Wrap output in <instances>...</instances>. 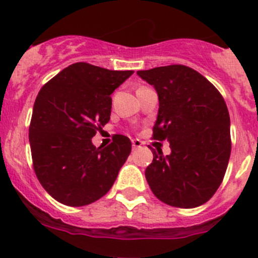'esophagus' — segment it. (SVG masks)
I'll use <instances>...</instances> for the list:
<instances>
[{"instance_id": "34e87169", "label": "esophagus", "mask_w": 258, "mask_h": 258, "mask_svg": "<svg viewBox=\"0 0 258 258\" xmlns=\"http://www.w3.org/2000/svg\"><path fill=\"white\" fill-rule=\"evenodd\" d=\"M141 146H142V142H141L140 140H132V148H134V150H137Z\"/></svg>"}]
</instances>
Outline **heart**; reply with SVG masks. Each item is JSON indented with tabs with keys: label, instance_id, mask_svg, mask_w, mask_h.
<instances>
[{
	"label": "heart",
	"instance_id": "obj_1",
	"mask_svg": "<svg viewBox=\"0 0 258 258\" xmlns=\"http://www.w3.org/2000/svg\"><path fill=\"white\" fill-rule=\"evenodd\" d=\"M140 89H141V88H140Z\"/></svg>",
	"mask_w": 258,
	"mask_h": 258
}]
</instances>
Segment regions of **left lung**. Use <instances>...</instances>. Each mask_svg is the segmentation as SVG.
<instances>
[{"mask_svg":"<svg viewBox=\"0 0 258 258\" xmlns=\"http://www.w3.org/2000/svg\"><path fill=\"white\" fill-rule=\"evenodd\" d=\"M153 85L159 108L154 140L169 142L170 154L152 151L146 179L161 202L191 209L207 203L220 186L231 153L230 116L218 89L185 65L138 70Z\"/></svg>","mask_w":258,"mask_h":258,"instance_id":"left-lung-1","label":"left lung"}]
</instances>
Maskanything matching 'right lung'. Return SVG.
<instances>
[{"label":"right lung","instance_id":"obj_1","mask_svg":"<svg viewBox=\"0 0 258 258\" xmlns=\"http://www.w3.org/2000/svg\"><path fill=\"white\" fill-rule=\"evenodd\" d=\"M132 74L75 63L38 93L29 126L32 159L38 180L56 202L84 207L115 183L131 141L118 135L110 146L96 148L91 138L110 120V95Z\"/></svg>","mask_w":258,"mask_h":258}]
</instances>
